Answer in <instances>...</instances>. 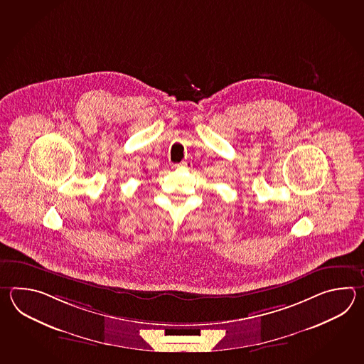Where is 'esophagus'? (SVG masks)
Returning a JSON list of instances; mask_svg holds the SVG:
<instances>
[{"instance_id": "obj_1", "label": "esophagus", "mask_w": 364, "mask_h": 364, "mask_svg": "<svg viewBox=\"0 0 364 364\" xmlns=\"http://www.w3.org/2000/svg\"><path fill=\"white\" fill-rule=\"evenodd\" d=\"M191 165H193V163H191V161H188V160H187V161H182V163L179 164V165H174V166H182V168H186V166H191Z\"/></svg>"}]
</instances>
